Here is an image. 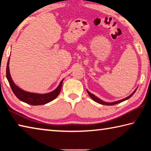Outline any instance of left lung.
<instances>
[{"mask_svg":"<svg viewBox=\"0 0 151 151\" xmlns=\"http://www.w3.org/2000/svg\"><path fill=\"white\" fill-rule=\"evenodd\" d=\"M137 89H136V90L134 91V92H133L131 93V94H130V96H128V97L125 98H124V99H122V100H118V101H116V102H104V101L102 100H101V99L98 98L97 97V96H96L95 95L92 94V93H90V92H89V91H88V90H87V92H88V93L89 94V96H90V97H91V98H92L93 101H95V102H96L97 103H98V104H102V105L112 106V105L116 104H118V103H120V102H123V101H125V100H128V99H129V98H130V97H131V96H132L133 94H134V93H135L136 90H137Z\"/></svg>","mask_w":151,"mask_h":151,"instance_id":"left-lung-1","label":"left lung"}]
</instances>
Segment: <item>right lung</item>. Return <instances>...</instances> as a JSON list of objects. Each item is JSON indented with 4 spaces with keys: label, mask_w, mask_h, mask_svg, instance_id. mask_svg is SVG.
I'll return each mask as SVG.
<instances>
[{
    "label": "right lung",
    "mask_w": 151,
    "mask_h": 151,
    "mask_svg": "<svg viewBox=\"0 0 151 151\" xmlns=\"http://www.w3.org/2000/svg\"><path fill=\"white\" fill-rule=\"evenodd\" d=\"M9 59L10 58H9L6 65V78L9 81V84L11 86L12 90H13L14 95H15L20 100L23 102L29 104L33 106H38L47 104L51 102V101L53 100L54 99H55L58 97V96L59 95V93L61 91V86H62V83L64 79H63V80L61 81V82L59 83V86L57 87L55 90H54L51 92L46 93H37L27 92V91L22 90V89L20 88L19 86H17L15 83H14L13 79H12L11 76V73H10Z\"/></svg>",
    "instance_id": "right-lung-1"
}]
</instances>
